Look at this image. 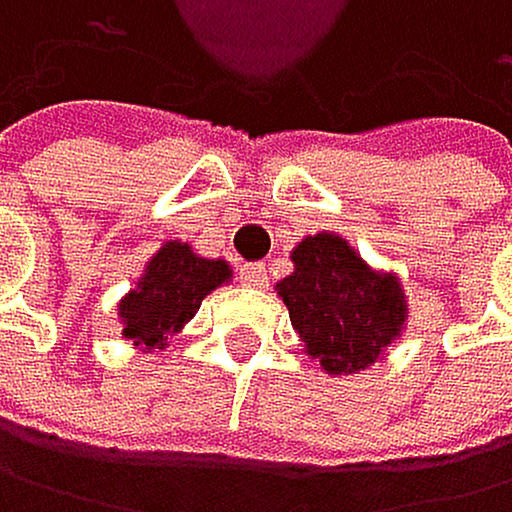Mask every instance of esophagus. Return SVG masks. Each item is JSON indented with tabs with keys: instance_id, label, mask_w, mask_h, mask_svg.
I'll return each instance as SVG.
<instances>
[{
	"instance_id": "1",
	"label": "esophagus",
	"mask_w": 512,
	"mask_h": 512,
	"mask_svg": "<svg viewBox=\"0 0 512 512\" xmlns=\"http://www.w3.org/2000/svg\"><path fill=\"white\" fill-rule=\"evenodd\" d=\"M239 280H242L245 286L261 289V286H267V267H264V264H242V267H239Z\"/></svg>"
}]
</instances>
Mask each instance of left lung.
I'll use <instances>...</instances> for the list:
<instances>
[{
  "mask_svg": "<svg viewBox=\"0 0 512 512\" xmlns=\"http://www.w3.org/2000/svg\"><path fill=\"white\" fill-rule=\"evenodd\" d=\"M305 352L327 374H359L384 355L409 318L393 273L368 267L336 232H318L292 248V273L277 283Z\"/></svg>",
  "mask_w": 512,
  "mask_h": 512,
  "instance_id": "obj_1",
  "label": "left lung"
}]
</instances>
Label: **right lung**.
Segmentation results:
<instances>
[{"instance_id": "right-lung-1", "label": "right lung", "mask_w": 512, "mask_h": 512, "mask_svg": "<svg viewBox=\"0 0 512 512\" xmlns=\"http://www.w3.org/2000/svg\"><path fill=\"white\" fill-rule=\"evenodd\" d=\"M226 261L194 254L188 242H166L147 261L141 280L119 302L122 336L138 349H166L207 295L229 283Z\"/></svg>"}]
</instances>
